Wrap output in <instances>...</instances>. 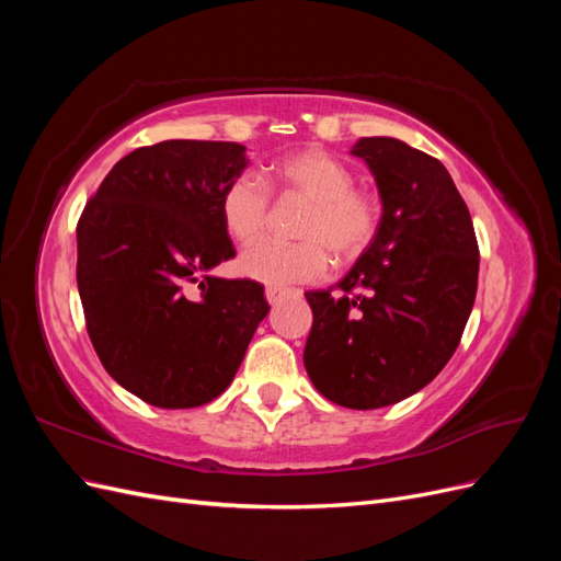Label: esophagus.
Segmentation results:
<instances>
[{"instance_id":"obj_1","label":"esophagus","mask_w":561,"mask_h":561,"mask_svg":"<svg viewBox=\"0 0 561 561\" xmlns=\"http://www.w3.org/2000/svg\"><path fill=\"white\" fill-rule=\"evenodd\" d=\"M266 301L268 304H280L285 297H293L297 295L295 290H287V287H266Z\"/></svg>"}]
</instances>
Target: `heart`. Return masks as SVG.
<instances>
[{"label": "heart", "instance_id": "obj_1", "mask_svg": "<svg viewBox=\"0 0 561 561\" xmlns=\"http://www.w3.org/2000/svg\"><path fill=\"white\" fill-rule=\"evenodd\" d=\"M271 180L311 201L299 227L304 241L283 243L266 239L252 243L239 257L243 276L271 287L311 283L330 266L328 247L336 257L346 260L363 252L375 239L379 225L377 201L355 192L348 165L328 151L307 149L285 157L274 165ZM219 213L231 239L241 243L257 239L268 215L266 182L252 171L236 175L219 196Z\"/></svg>", "mask_w": 561, "mask_h": 561}]
</instances>
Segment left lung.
Here are the masks:
<instances>
[{"mask_svg": "<svg viewBox=\"0 0 561 561\" xmlns=\"http://www.w3.org/2000/svg\"><path fill=\"white\" fill-rule=\"evenodd\" d=\"M351 154L375 175V239L332 290L307 293L309 379L348 410L414 396L449 363L478 293L480 250L447 168L396 138H360Z\"/></svg>", "mask_w": 561, "mask_h": 561, "instance_id": "8db88e82", "label": "left lung"}]
</instances>
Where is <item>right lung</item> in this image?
I'll list each match as a JSON object with an SVG mask.
<instances>
[{
	"label": "right lung",
	"instance_id": "add662e5",
	"mask_svg": "<svg viewBox=\"0 0 561 561\" xmlns=\"http://www.w3.org/2000/svg\"><path fill=\"white\" fill-rule=\"evenodd\" d=\"M245 168L239 142L140 147L112 168L77 225V285L98 358L161 410L225 393L268 313L260 283L208 274L236 254L219 196Z\"/></svg>",
	"mask_w": 561,
	"mask_h": 561
}]
</instances>
